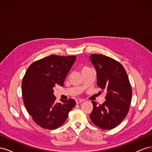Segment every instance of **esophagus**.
I'll use <instances>...</instances> for the list:
<instances>
[{
  "label": "esophagus",
  "instance_id": "34e87169",
  "mask_svg": "<svg viewBox=\"0 0 152 152\" xmlns=\"http://www.w3.org/2000/svg\"><path fill=\"white\" fill-rule=\"evenodd\" d=\"M83 99H76V103H77V104H79V103H82V102H83Z\"/></svg>",
  "mask_w": 152,
  "mask_h": 152
}]
</instances>
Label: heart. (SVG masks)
Returning <instances> with one entry per match:
<instances>
[{"label": "heart", "instance_id": "b5f03b06", "mask_svg": "<svg viewBox=\"0 0 152 152\" xmlns=\"http://www.w3.org/2000/svg\"><path fill=\"white\" fill-rule=\"evenodd\" d=\"M87 69H89V68L85 66V67H84L83 68H82V71H84V70H87Z\"/></svg>", "mask_w": 152, "mask_h": 152}]
</instances>
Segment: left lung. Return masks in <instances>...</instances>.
<instances>
[{
  "mask_svg": "<svg viewBox=\"0 0 152 152\" xmlns=\"http://www.w3.org/2000/svg\"><path fill=\"white\" fill-rule=\"evenodd\" d=\"M90 59L97 73V85L107 91L105 102H92L90 118L102 129L117 127L126 117L132 98V88L127 73L118 61L102 54H91Z\"/></svg>",
  "mask_w": 152,
  "mask_h": 152,
  "instance_id": "1",
  "label": "left lung"
}]
</instances>
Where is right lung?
<instances>
[{
	"mask_svg": "<svg viewBox=\"0 0 152 152\" xmlns=\"http://www.w3.org/2000/svg\"><path fill=\"white\" fill-rule=\"evenodd\" d=\"M76 58L50 55L31 63L23 78L21 90L26 109L43 129L52 130L60 127L75 106L73 99L55 102L53 87L56 84L63 86Z\"/></svg>",
	"mask_w": 152,
	"mask_h": 152,
	"instance_id": "add662e5",
	"label": "right lung"
}]
</instances>
